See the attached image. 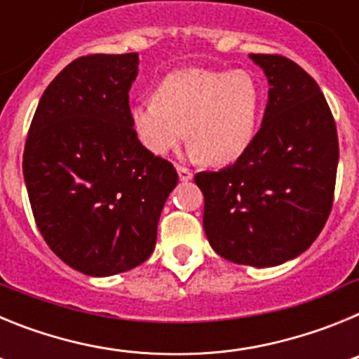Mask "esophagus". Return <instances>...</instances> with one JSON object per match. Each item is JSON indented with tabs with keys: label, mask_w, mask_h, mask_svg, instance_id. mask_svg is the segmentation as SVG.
Here are the masks:
<instances>
[{
	"label": "esophagus",
	"mask_w": 359,
	"mask_h": 359,
	"mask_svg": "<svg viewBox=\"0 0 359 359\" xmlns=\"http://www.w3.org/2000/svg\"><path fill=\"white\" fill-rule=\"evenodd\" d=\"M177 176H180L182 182H190V180H192V170L180 165V167H177Z\"/></svg>",
	"instance_id": "esophagus-1"
}]
</instances>
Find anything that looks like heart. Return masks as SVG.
<instances>
[{
  "instance_id": "1",
  "label": "heart",
  "mask_w": 359,
  "mask_h": 359,
  "mask_svg": "<svg viewBox=\"0 0 359 359\" xmlns=\"http://www.w3.org/2000/svg\"><path fill=\"white\" fill-rule=\"evenodd\" d=\"M261 106V84L250 72L185 68L167 75L154 97L138 100L131 120L149 151L165 154L189 136L194 156L226 165L252 144Z\"/></svg>"
}]
</instances>
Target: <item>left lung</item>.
Here are the masks:
<instances>
[{"label":"left lung","instance_id":"obj_1","mask_svg":"<svg viewBox=\"0 0 359 359\" xmlns=\"http://www.w3.org/2000/svg\"><path fill=\"white\" fill-rule=\"evenodd\" d=\"M268 79L262 126L237 161L198 172L203 228L236 264L268 268L306 252L332 208L338 135L320 86L282 55L250 53Z\"/></svg>","mask_w":359,"mask_h":359}]
</instances>
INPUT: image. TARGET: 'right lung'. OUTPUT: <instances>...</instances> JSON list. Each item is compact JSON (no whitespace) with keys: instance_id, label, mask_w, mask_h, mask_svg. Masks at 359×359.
I'll list each match as a JSON object with an SVG mask.
<instances>
[{"instance_id":"right-lung-1","label":"right lung","mask_w":359,"mask_h":359,"mask_svg":"<svg viewBox=\"0 0 359 359\" xmlns=\"http://www.w3.org/2000/svg\"><path fill=\"white\" fill-rule=\"evenodd\" d=\"M136 75L138 53L75 59L44 90L25 144L23 176L41 236L90 277L147 261L177 185L172 163L145 149L133 128Z\"/></svg>"}]
</instances>
